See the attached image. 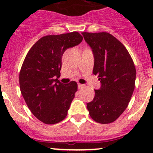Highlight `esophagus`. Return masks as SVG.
<instances>
[{"mask_svg":"<svg viewBox=\"0 0 153 153\" xmlns=\"http://www.w3.org/2000/svg\"><path fill=\"white\" fill-rule=\"evenodd\" d=\"M83 86H84V85H83V84H81V83H78V89H81V88H83Z\"/></svg>","mask_w":153,"mask_h":153,"instance_id":"esophagus-1","label":"esophagus"}]
</instances>
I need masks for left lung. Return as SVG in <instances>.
<instances>
[{
  "label": "left lung",
  "instance_id": "1",
  "mask_svg": "<svg viewBox=\"0 0 153 153\" xmlns=\"http://www.w3.org/2000/svg\"><path fill=\"white\" fill-rule=\"evenodd\" d=\"M93 51V74L101 82L94 97L87 103L93 120L100 124L114 122L128 107L135 88L136 71L128 50L107 32H83Z\"/></svg>",
  "mask_w": 153,
  "mask_h": 153
}]
</instances>
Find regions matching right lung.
Here are the masks:
<instances>
[{
	"label": "right lung",
	"mask_w": 153,
	"mask_h": 153,
	"mask_svg": "<svg viewBox=\"0 0 153 153\" xmlns=\"http://www.w3.org/2000/svg\"><path fill=\"white\" fill-rule=\"evenodd\" d=\"M82 40L77 31L48 35L32 46L24 59L19 76L20 91L31 113L43 123L53 125L67 117L78 84H64L58 78L64 51Z\"/></svg>",
	"instance_id": "1"
}]
</instances>
